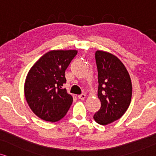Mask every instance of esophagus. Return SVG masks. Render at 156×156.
Listing matches in <instances>:
<instances>
[{
	"mask_svg": "<svg viewBox=\"0 0 156 156\" xmlns=\"http://www.w3.org/2000/svg\"><path fill=\"white\" fill-rule=\"evenodd\" d=\"M86 97V95L85 94H82L78 95V98L80 99H82V100L85 99Z\"/></svg>",
	"mask_w": 156,
	"mask_h": 156,
	"instance_id": "34e87169",
	"label": "esophagus"
}]
</instances>
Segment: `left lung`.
<instances>
[{"label":"left lung","instance_id":"left-lung-1","mask_svg":"<svg viewBox=\"0 0 156 156\" xmlns=\"http://www.w3.org/2000/svg\"><path fill=\"white\" fill-rule=\"evenodd\" d=\"M95 59L101 108L94 119L105 126L121 119L128 109L132 95V80L124 65L113 54L98 50Z\"/></svg>","mask_w":156,"mask_h":156}]
</instances>
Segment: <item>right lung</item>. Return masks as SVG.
I'll use <instances>...</instances> for the list:
<instances>
[{
    "label": "right lung",
    "instance_id": "add662e5",
    "mask_svg": "<svg viewBox=\"0 0 156 156\" xmlns=\"http://www.w3.org/2000/svg\"><path fill=\"white\" fill-rule=\"evenodd\" d=\"M76 50H52L43 55L28 72L24 82L26 101L41 119L56 122L66 115L73 97L62 86L66 83L65 73Z\"/></svg>",
    "mask_w": 156,
    "mask_h": 156
}]
</instances>
